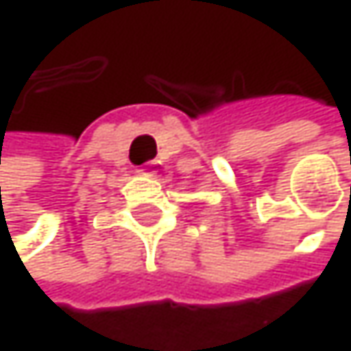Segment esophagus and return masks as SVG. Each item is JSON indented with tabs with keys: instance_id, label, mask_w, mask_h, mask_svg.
Here are the masks:
<instances>
[{
	"instance_id": "1",
	"label": "esophagus",
	"mask_w": 351,
	"mask_h": 351,
	"mask_svg": "<svg viewBox=\"0 0 351 351\" xmlns=\"http://www.w3.org/2000/svg\"><path fill=\"white\" fill-rule=\"evenodd\" d=\"M136 173L143 176V178H153V176H157V163H155V161L145 163V165H141V167L136 169Z\"/></svg>"
}]
</instances>
